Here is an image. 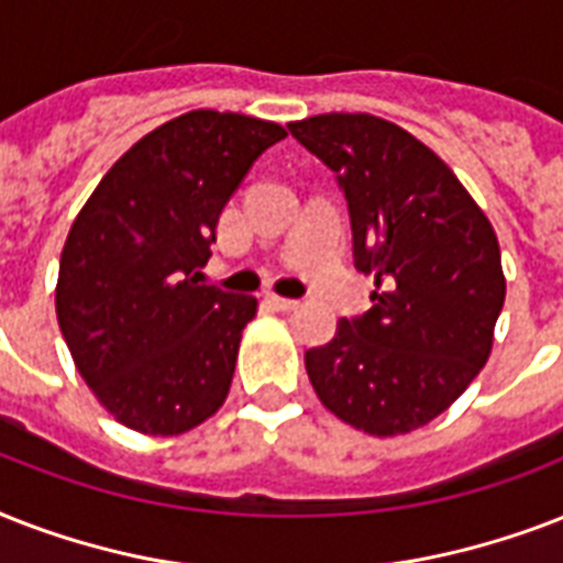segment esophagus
<instances>
[{"label":"esophagus","instance_id":"esophagus-1","mask_svg":"<svg viewBox=\"0 0 563 563\" xmlns=\"http://www.w3.org/2000/svg\"><path fill=\"white\" fill-rule=\"evenodd\" d=\"M268 303H272L277 312H291V309L300 307V300H291V298H280V295H268Z\"/></svg>","mask_w":563,"mask_h":563}]
</instances>
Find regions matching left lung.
I'll return each instance as SVG.
<instances>
[{
    "mask_svg": "<svg viewBox=\"0 0 563 563\" xmlns=\"http://www.w3.org/2000/svg\"><path fill=\"white\" fill-rule=\"evenodd\" d=\"M339 175L351 203L356 268L374 307L342 318L307 351L318 400L374 438L406 435L446 411L494 347L506 274L494 224L418 136L371 113L289 122Z\"/></svg>",
    "mask_w": 563,
    "mask_h": 563,
    "instance_id": "left-lung-1",
    "label": "left lung"
}]
</instances>
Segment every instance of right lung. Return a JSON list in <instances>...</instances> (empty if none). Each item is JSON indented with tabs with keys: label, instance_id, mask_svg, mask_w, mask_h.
Listing matches in <instances>:
<instances>
[{
	"label": "right lung",
	"instance_id": "add662e5",
	"mask_svg": "<svg viewBox=\"0 0 563 563\" xmlns=\"http://www.w3.org/2000/svg\"><path fill=\"white\" fill-rule=\"evenodd\" d=\"M286 128L189 110L134 143L75 216L57 324L96 400L154 438L201 427L228 400L256 298L198 283L219 216Z\"/></svg>",
	"mask_w": 563,
	"mask_h": 563
}]
</instances>
